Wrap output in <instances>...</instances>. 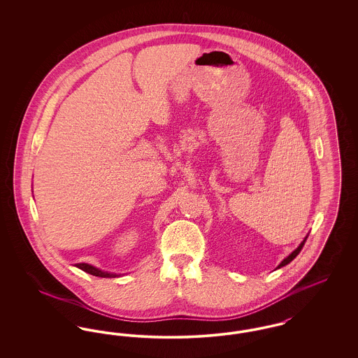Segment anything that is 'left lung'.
Wrapping results in <instances>:
<instances>
[{
  "label": "left lung",
  "instance_id": "1",
  "mask_svg": "<svg viewBox=\"0 0 358 358\" xmlns=\"http://www.w3.org/2000/svg\"><path fill=\"white\" fill-rule=\"evenodd\" d=\"M306 238H306H303V241H302V243H301V244L298 245V248H296V250H294V251H292V252H291V254H289V255L287 256V257H285V259H283V260L280 262V264H279V266H278L276 268H280V267H283V266L289 264V262H292V260H294V259L296 257V255H298V254L301 252V250L303 248V245H305V241H306Z\"/></svg>",
  "mask_w": 358,
  "mask_h": 358
}]
</instances>
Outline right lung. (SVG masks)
<instances>
[{"mask_svg":"<svg viewBox=\"0 0 358 358\" xmlns=\"http://www.w3.org/2000/svg\"><path fill=\"white\" fill-rule=\"evenodd\" d=\"M75 266H76L78 268H80L82 271H85V273H91V275L99 276V278H117V276H120V273L102 271V270H99V268H96V267H94V266H91V264H88V263H78V264H75Z\"/></svg>","mask_w":358,"mask_h":358,"instance_id":"obj_1","label":"right lung"}]
</instances>
